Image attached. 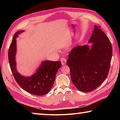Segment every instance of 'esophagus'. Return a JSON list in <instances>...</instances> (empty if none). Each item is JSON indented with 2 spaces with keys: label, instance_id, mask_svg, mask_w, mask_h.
Segmentation results:
<instances>
[{
  "label": "esophagus",
  "instance_id": "obj_1",
  "mask_svg": "<svg viewBox=\"0 0 120 120\" xmlns=\"http://www.w3.org/2000/svg\"><path fill=\"white\" fill-rule=\"evenodd\" d=\"M61 63H62V65H64L66 64V62H67V60H66V59L64 57H62L61 59Z\"/></svg>",
  "mask_w": 120,
  "mask_h": 120
}]
</instances>
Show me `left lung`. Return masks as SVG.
<instances>
[{"instance_id":"8db88e82","label":"left lung","mask_w":120,"mask_h":120,"mask_svg":"<svg viewBox=\"0 0 120 120\" xmlns=\"http://www.w3.org/2000/svg\"><path fill=\"white\" fill-rule=\"evenodd\" d=\"M88 45L78 46L71 50L67 63L71 79L78 90L88 92L95 90L108 74L112 55L111 43L100 26L95 25Z\"/></svg>"}]
</instances>
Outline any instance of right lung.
<instances>
[{
  "label": "right lung",
  "mask_w": 120,
  "mask_h": 120,
  "mask_svg": "<svg viewBox=\"0 0 120 120\" xmlns=\"http://www.w3.org/2000/svg\"><path fill=\"white\" fill-rule=\"evenodd\" d=\"M24 31L15 33L8 51V59L11 71L17 83L21 88L30 94L41 96L46 94L54 83L56 73L61 67L60 61L46 60L42 62L36 73L31 77H25L17 72L15 54L16 52V38Z\"/></svg>",
  "instance_id": "add662e5"
}]
</instances>
